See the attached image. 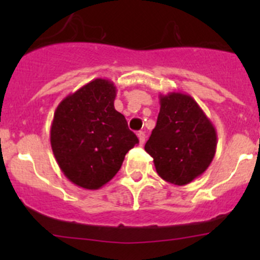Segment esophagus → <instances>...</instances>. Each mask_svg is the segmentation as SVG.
Wrapping results in <instances>:
<instances>
[{"instance_id":"1","label":"esophagus","mask_w":260,"mask_h":260,"mask_svg":"<svg viewBox=\"0 0 260 260\" xmlns=\"http://www.w3.org/2000/svg\"><path fill=\"white\" fill-rule=\"evenodd\" d=\"M137 136H138V140H140V145H141V146L145 145V142H146V135H145V132H138Z\"/></svg>"}]
</instances>
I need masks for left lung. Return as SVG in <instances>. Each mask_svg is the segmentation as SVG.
I'll return each instance as SVG.
<instances>
[{
  "mask_svg": "<svg viewBox=\"0 0 260 260\" xmlns=\"http://www.w3.org/2000/svg\"><path fill=\"white\" fill-rule=\"evenodd\" d=\"M159 106L157 124L145 149L161 179L187 185L210 166L216 152V129L188 94H159Z\"/></svg>",
  "mask_w": 260,
  "mask_h": 260,
  "instance_id": "1",
  "label": "left lung"
}]
</instances>
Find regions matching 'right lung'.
I'll return each mask as SVG.
<instances>
[{
	"mask_svg": "<svg viewBox=\"0 0 260 260\" xmlns=\"http://www.w3.org/2000/svg\"><path fill=\"white\" fill-rule=\"evenodd\" d=\"M117 88L94 79L65 96L50 128L52 153L74 185L98 190L115 176L125 153L138 143L124 115L115 111Z\"/></svg>",
	"mask_w": 260,
	"mask_h": 260,
	"instance_id": "right-lung-1",
	"label": "right lung"
}]
</instances>
